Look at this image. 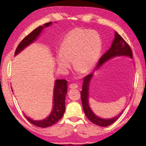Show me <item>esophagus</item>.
Segmentation results:
<instances>
[{"instance_id":"esophagus-1","label":"esophagus","mask_w":146,"mask_h":146,"mask_svg":"<svg viewBox=\"0 0 146 146\" xmlns=\"http://www.w3.org/2000/svg\"><path fill=\"white\" fill-rule=\"evenodd\" d=\"M69 87L71 89H76L78 88V85L76 84H71L69 86Z\"/></svg>"}]
</instances>
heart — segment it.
<instances>
[{
  "label": "heart",
  "mask_w": 146,
  "mask_h": 146,
  "mask_svg": "<svg viewBox=\"0 0 146 146\" xmlns=\"http://www.w3.org/2000/svg\"><path fill=\"white\" fill-rule=\"evenodd\" d=\"M102 49V40L97 32L73 29L62 42L60 51L56 55V64L61 70L67 71L72 60L76 72L88 73L97 65Z\"/></svg>",
  "instance_id": "1"
}]
</instances>
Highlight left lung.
I'll list each match as a JSON object with an SVG mask.
<instances>
[{
  "label": "left lung",
  "instance_id": "left-lung-1",
  "mask_svg": "<svg viewBox=\"0 0 146 146\" xmlns=\"http://www.w3.org/2000/svg\"><path fill=\"white\" fill-rule=\"evenodd\" d=\"M118 56H128V57L132 58L133 54L132 50L129 46L127 44L126 42L123 40L122 36L117 31H115V38L112 42L111 46L107 52L104 54V55L100 58L95 70H98L101 66H102V64L106 63V62L113 58L118 57ZM93 75L94 73H93L90 75L86 76L84 78L82 90L81 91L80 93L83 110L86 117L91 122L101 127H107L114 123L120 117L123 110L117 116L111 118H103L99 117L93 111V110L90 108V104H89V98H90V86Z\"/></svg>",
  "mask_w": 146,
  "mask_h": 146
}]
</instances>
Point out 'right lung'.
<instances>
[{"label": "right lung", "instance_id": "right-lung-1", "mask_svg": "<svg viewBox=\"0 0 146 146\" xmlns=\"http://www.w3.org/2000/svg\"><path fill=\"white\" fill-rule=\"evenodd\" d=\"M51 24H52V22L44 24L43 26H40L37 28L34 29L31 33L26 36L19 44L15 53V56H17L28 46L37 40L44 28H48ZM67 84V80L65 79H57L55 81V85H54L53 88V107L51 113L48 117L40 120H35L25 115L27 120L33 125L42 128L49 127L57 122L62 117L66 110L65 99L68 90ZM11 90L13 91L12 88Z\"/></svg>", "mask_w": 146, "mask_h": 146}]
</instances>
